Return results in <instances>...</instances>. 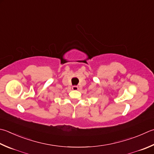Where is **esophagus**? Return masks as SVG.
Returning <instances> with one entry per match:
<instances>
[{
	"label": "esophagus",
	"mask_w": 154,
	"mask_h": 154,
	"mask_svg": "<svg viewBox=\"0 0 154 154\" xmlns=\"http://www.w3.org/2000/svg\"><path fill=\"white\" fill-rule=\"evenodd\" d=\"M72 90H73V91H78V86H72Z\"/></svg>",
	"instance_id": "34e87169"
}]
</instances>
